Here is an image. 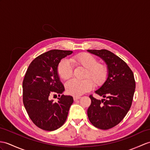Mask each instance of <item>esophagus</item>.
<instances>
[{
	"instance_id": "obj_1",
	"label": "esophagus",
	"mask_w": 150,
	"mask_h": 150,
	"mask_svg": "<svg viewBox=\"0 0 150 150\" xmlns=\"http://www.w3.org/2000/svg\"><path fill=\"white\" fill-rule=\"evenodd\" d=\"M81 96H74V100H79V99H80L81 98Z\"/></svg>"
}]
</instances>
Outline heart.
Listing matches in <instances>:
<instances>
[{
  "label": "heart",
  "instance_id": "heart-1",
  "mask_svg": "<svg viewBox=\"0 0 150 150\" xmlns=\"http://www.w3.org/2000/svg\"><path fill=\"white\" fill-rule=\"evenodd\" d=\"M72 63L81 66L86 69L85 78H91L96 85H100L107 77V68L102 64H98L96 58L88 53H82L70 58V61L64 59L59 62L57 72L59 76L67 80L73 74ZM93 87V82L90 79L79 81L71 79L66 83V89L68 93L74 96H80L90 91Z\"/></svg>",
  "mask_w": 150,
  "mask_h": 150
}]
</instances>
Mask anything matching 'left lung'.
Returning a JSON list of instances; mask_svg holds the SVG:
<instances>
[{"instance_id": "1", "label": "left lung", "mask_w": 150, "mask_h": 150, "mask_svg": "<svg viewBox=\"0 0 150 150\" xmlns=\"http://www.w3.org/2000/svg\"><path fill=\"white\" fill-rule=\"evenodd\" d=\"M105 62L107 77L95 93L102 100L89 96L88 116L93 125L107 130L119 124L130 109L135 89L133 72L126 62L107 50H88Z\"/></svg>"}]
</instances>
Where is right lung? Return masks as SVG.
Masks as SVG:
<instances>
[{"label": "right lung", "instance_id": "obj_1", "mask_svg": "<svg viewBox=\"0 0 150 150\" xmlns=\"http://www.w3.org/2000/svg\"><path fill=\"white\" fill-rule=\"evenodd\" d=\"M72 53L70 50H61L45 52L31 62L24 76L23 105L33 122L44 130L53 131L60 128L67 120L74 102L71 96L62 95L64 87L57 72L61 59ZM52 93L59 95L57 103L48 98Z\"/></svg>", "mask_w": 150, "mask_h": 150}]
</instances>
